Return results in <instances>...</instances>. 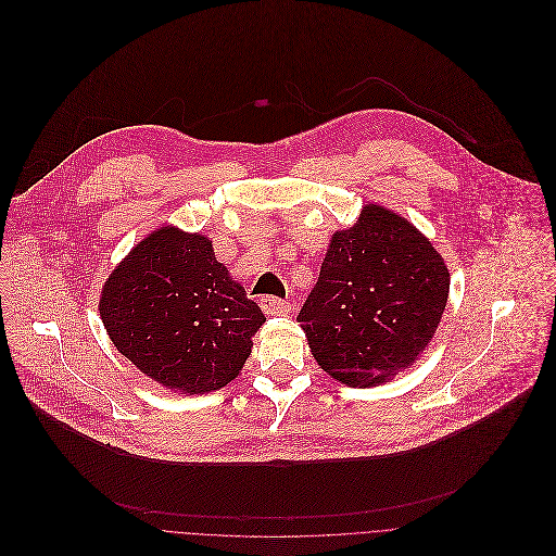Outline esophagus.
<instances>
[{"label": "esophagus", "mask_w": 556, "mask_h": 556, "mask_svg": "<svg viewBox=\"0 0 556 556\" xmlns=\"http://www.w3.org/2000/svg\"><path fill=\"white\" fill-rule=\"evenodd\" d=\"M261 308L267 313V315H287L291 311V304L280 300V298H274V295H265L261 298Z\"/></svg>", "instance_id": "esophagus-1"}]
</instances>
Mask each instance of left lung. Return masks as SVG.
Segmentation results:
<instances>
[{"instance_id": "1", "label": "left lung", "mask_w": 556, "mask_h": 556, "mask_svg": "<svg viewBox=\"0 0 556 556\" xmlns=\"http://www.w3.org/2000/svg\"><path fill=\"white\" fill-rule=\"evenodd\" d=\"M450 282L445 258L414 224L364 203L353 228L332 232L298 315L313 359L351 388L390 381L429 349Z\"/></svg>"}]
</instances>
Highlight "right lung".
<instances>
[{
	"label": "right lung",
	"instance_id": "1",
	"mask_svg": "<svg viewBox=\"0 0 556 556\" xmlns=\"http://www.w3.org/2000/svg\"><path fill=\"white\" fill-rule=\"evenodd\" d=\"M109 340L149 379L207 394L243 370L261 306L214 256L201 232L162 226L109 274L98 300Z\"/></svg>",
	"mask_w": 556,
	"mask_h": 556
}]
</instances>
